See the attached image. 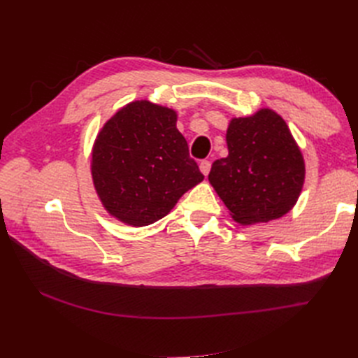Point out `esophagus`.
I'll use <instances>...</instances> for the list:
<instances>
[{"mask_svg":"<svg viewBox=\"0 0 358 358\" xmlns=\"http://www.w3.org/2000/svg\"><path fill=\"white\" fill-rule=\"evenodd\" d=\"M200 171L203 173L204 176H208V175H209V171H210V161H208V159H203V161L200 162Z\"/></svg>","mask_w":358,"mask_h":358,"instance_id":"1","label":"esophagus"}]
</instances>
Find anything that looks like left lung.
<instances>
[{
    "label": "left lung",
    "instance_id": "8db88e82",
    "mask_svg": "<svg viewBox=\"0 0 358 358\" xmlns=\"http://www.w3.org/2000/svg\"><path fill=\"white\" fill-rule=\"evenodd\" d=\"M229 155L216 159L209 182L241 225L287 215L305 183V158L284 117L272 109L233 117L227 128Z\"/></svg>",
    "mask_w": 358,
    "mask_h": 358
}]
</instances>
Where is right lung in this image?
<instances>
[{
	"label": "right lung",
	"instance_id": "right-lung-1",
	"mask_svg": "<svg viewBox=\"0 0 358 358\" xmlns=\"http://www.w3.org/2000/svg\"><path fill=\"white\" fill-rule=\"evenodd\" d=\"M170 107L136 100L95 137L91 175L103 208L131 227L154 224L204 179Z\"/></svg>",
	"mask_w": 358,
	"mask_h": 358
}]
</instances>
